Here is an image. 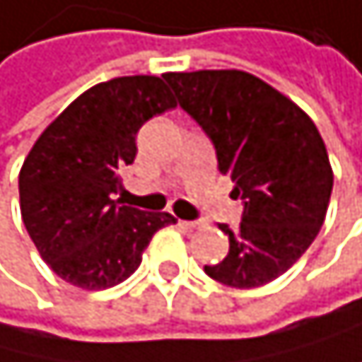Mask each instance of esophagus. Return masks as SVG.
I'll use <instances>...</instances> for the list:
<instances>
[{
    "label": "esophagus",
    "instance_id": "34e87169",
    "mask_svg": "<svg viewBox=\"0 0 362 362\" xmlns=\"http://www.w3.org/2000/svg\"><path fill=\"white\" fill-rule=\"evenodd\" d=\"M177 225L182 229H198L200 222H196V220H177Z\"/></svg>",
    "mask_w": 362,
    "mask_h": 362
}]
</instances>
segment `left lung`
I'll list each match as a JSON object with an SVG mask.
<instances>
[{
	"label": "left lung",
	"mask_w": 362,
	"mask_h": 362,
	"mask_svg": "<svg viewBox=\"0 0 362 362\" xmlns=\"http://www.w3.org/2000/svg\"><path fill=\"white\" fill-rule=\"evenodd\" d=\"M177 102L211 137L218 169L245 200L229 254L206 276L254 289L283 276L318 235L334 171L322 137L303 108L245 71L166 73Z\"/></svg>",
	"instance_id": "left-lung-1"
}]
</instances>
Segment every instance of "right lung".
Returning a JSON list of instances; mask_svg holds the SVG:
<instances>
[{
    "instance_id": "right-lung-1",
    "label": "right lung",
    "mask_w": 362,
    "mask_h": 362,
    "mask_svg": "<svg viewBox=\"0 0 362 362\" xmlns=\"http://www.w3.org/2000/svg\"><path fill=\"white\" fill-rule=\"evenodd\" d=\"M169 108L175 100L162 77H115L84 90L33 144L19 171L21 220L62 280L88 291L119 285L153 233L175 222L113 200L137 131Z\"/></svg>"
}]
</instances>
